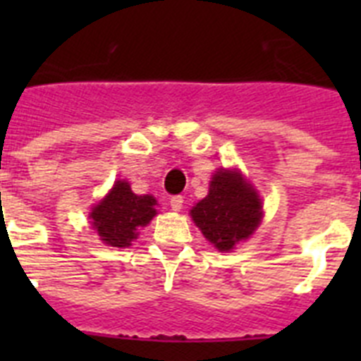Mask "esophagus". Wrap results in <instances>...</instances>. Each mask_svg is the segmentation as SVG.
Segmentation results:
<instances>
[{
    "label": "esophagus",
    "instance_id": "esophagus-1",
    "mask_svg": "<svg viewBox=\"0 0 361 361\" xmlns=\"http://www.w3.org/2000/svg\"><path fill=\"white\" fill-rule=\"evenodd\" d=\"M183 204H184L183 197H171V199H170L171 212H175V213L180 212V209H183Z\"/></svg>",
    "mask_w": 361,
    "mask_h": 361
}]
</instances>
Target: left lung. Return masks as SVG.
<instances>
[{
    "label": "left lung",
    "instance_id": "8db88e82",
    "mask_svg": "<svg viewBox=\"0 0 361 361\" xmlns=\"http://www.w3.org/2000/svg\"><path fill=\"white\" fill-rule=\"evenodd\" d=\"M191 220L220 253H229L262 224L264 202L238 168H219L208 195L190 209Z\"/></svg>",
    "mask_w": 361,
    "mask_h": 361
}]
</instances>
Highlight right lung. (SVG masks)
Masks as SVG:
<instances>
[{"label":"right lung","mask_w":361,"mask_h":361,"mask_svg":"<svg viewBox=\"0 0 361 361\" xmlns=\"http://www.w3.org/2000/svg\"><path fill=\"white\" fill-rule=\"evenodd\" d=\"M157 199L153 195H137L126 178H117L106 195L94 204L88 213L92 228L99 240L111 247H130L157 215Z\"/></svg>","instance_id":"1"}]
</instances>
